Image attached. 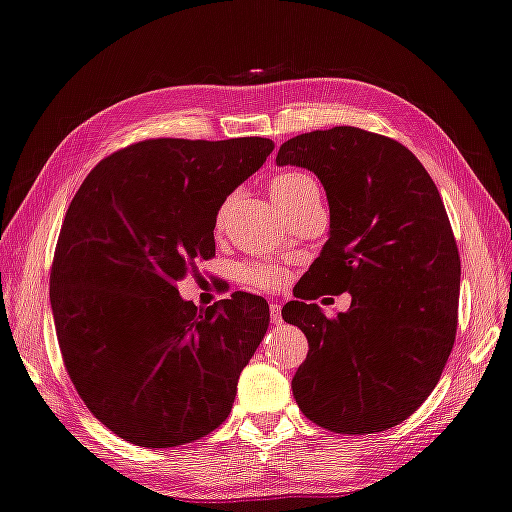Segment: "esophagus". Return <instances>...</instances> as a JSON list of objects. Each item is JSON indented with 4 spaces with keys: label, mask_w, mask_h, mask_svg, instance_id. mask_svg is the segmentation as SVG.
Returning <instances> with one entry per match:
<instances>
[{
    "label": "esophagus",
    "mask_w": 512,
    "mask_h": 512,
    "mask_svg": "<svg viewBox=\"0 0 512 512\" xmlns=\"http://www.w3.org/2000/svg\"><path fill=\"white\" fill-rule=\"evenodd\" d=\"M269 318H272V323H274V325L283 323V316H281V305H278V303H272V305H269Z\"/></svg>",
    "instance_id": "esophagus-1"
}]
</instances>
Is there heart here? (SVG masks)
<instances>
[{
  "label": "heart",
  "instance_id": "obj_1",
  "mask_svg": "<svg viewBox=\"0 0 512 512\" xmlns=\"http://www.w3.org/2000/svg\"><path fill=\"white\" fill-rule=\"evenodd\" d=\"M312 191H318L314 178L301 171L278 173V176L272 180V185H269V194H272V200L276 202L278 209L292 205V202L312 194ZM281 276H283L281 269L274 265H247L240 269V278H243V283L258 289L276 287L281 283Z\"/></svg>",
  "mask_w": 512,
  "mask_h": 512
}]
</instances>
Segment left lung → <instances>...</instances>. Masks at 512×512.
Returning a JSON list of instances; mask_svg holds the SVG:
<instances>
[{"label":"left lung","instance_id":"8db88e82","mask_svg":"<svg viewBox=\"0 0 512 512\" xmlns=\"http://www.w3.org/2000/svg\"><path fill=\"white\" fill-rule=\"evenodd\" d=\"M278 167L321 180L330 238L283 307L310 343L292 392L316 426L372 435L399 426L435 390L457 334L461 263L435 182L397 140L356 127L281 144ZM353 296L327 319L311 301Z\"/></svg>","mask_w":512,"mask_h":512}]
</instances>
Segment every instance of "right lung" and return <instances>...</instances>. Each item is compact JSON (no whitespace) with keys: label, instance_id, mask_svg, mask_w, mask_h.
Returning <instances> with one entry per match:
<instances>
[{"label":"right lung","instance_id":"add662e5","mask_svg":"<svg viewBox=\"0 0 512 512\" xmlns=\"http://www.w3.org/2000/svg\"><path fill=\"white\" fill-rule=\"evenodd\" d=\"M274 142L144 140L77 189L51 272V310L77 394L113 435L171 448L216 430L263 341L269 305L236 292L196 307L176 283L216 256V216Z\"/></svg>","mask_w":512,"mask_h":512}]
</instances>
